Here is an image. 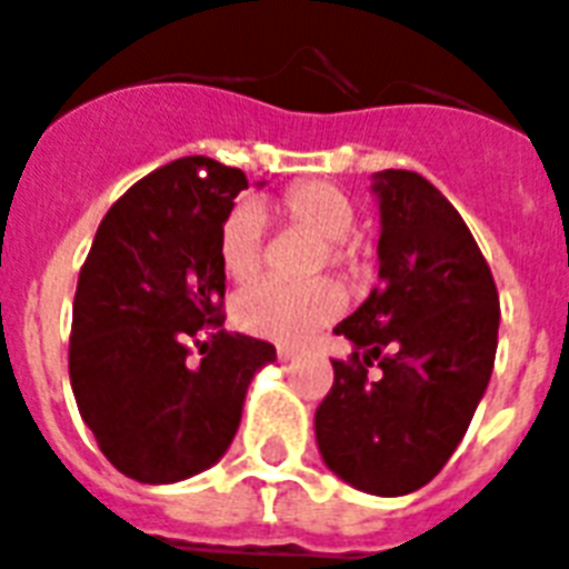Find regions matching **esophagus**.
Here are the masks:
<instances>
[{"label":"esophagus","instance_id":"1","mask_svg":"<svg viewBox=\"0 0 569 569\" xmlns=\"http://www.w3.org/2000/svg\"><path fill=\"white\" fill-rule=\"evenodd\" d=\"M277 359H280V361H296L298 349L296 347H280V349H277Z\"/></svg>","mask_w":569,"mask_h":569}]
</instances>
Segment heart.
<instances>
[{"label": "heart", "mask_w": 569, "mask_h": 569, "mask_svg": "<svg viewBox=\"0 0 569 569\" xmlns=\"http://www.w3.org/2000/svg\"><path fill=\"white\" fill-rule=\"evenodd\" d=\"M319 238L310 262V273L349 271L359 262V247L349 238L356 226L352 201L331 183L301 180L286 187L268 208H234L222 220L217 234V256L231 283H250L264 264V222ZM343 310V292L331 280H313L305 286H283L264 280L250 286L234 301V319L256 338L301 343L313 331L328 326Z\"/></svg>", "instance_id": "obj_1"}]
</instances>
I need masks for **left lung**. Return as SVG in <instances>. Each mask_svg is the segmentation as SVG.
<instances>
[{
  "label": "left lung",
  "mask_w": 569,
  "mask_h": 569,
  "mask_svg": "<svg viewBox=\"0 0 569 569\" xmlns=\"http://www.w3.org/2000/svg\"><path fill=\"white\" fill-rule=\"evenodd\" d=\"M373 192L380 286L335 328L352 352L331 361L317 443L343 482L395 498L431 482L461 443L495 368L500 301L467 222L431 180L389 168Z\"/></svg>",
  "instance_id": "obj_1"
}]
</instances>
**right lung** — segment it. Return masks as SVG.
<instances>
[{"label": "right lung", "mask_w": 569, "mask_h": 569, "mask_svg": "<svg viewBox=\"0 0 569 569\" xmlns=\"http://www.w3.org/2000/svg\"><path fill=\"white\" fill-rule=\"evenodd\" d=\"M241 189V168L208 156L156 168L104 213L78 277L71 391L104 458L138 482L220 461L252 373L277 359L268 340L222 328L217 234Z\"/></svg>", "instance_id": "add662e5"}]
</instances>
